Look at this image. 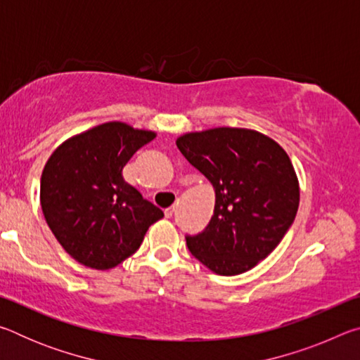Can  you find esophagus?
Instances as JSON below:
<instances>
[{
  "label": "esophagus",
  "instance_id": "obj_1",
  "mask_svg": "<svg viewBox=\"0 0 360 360\" xmlns=\"http://www.w3.org/2000/svg\"><path fill=\"white\" fill-rule=\"evenodd\" d=\"M173 212H174V208L172 206V208H167V210H165V216H167V217H172Z\"/></svg>",
  "mask_w": 360,
  "mask_h": 360
}]
</instances>
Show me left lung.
Returning a JSON list of instances; mask_svg holds the SVG:
<instances>
[{"mask_svg": "<svg viewBox=\"0 0 360 360\" xmlns=\"http://www.w3.org/2000/svg\"><path fill=\"white\" fill-rule=\"evenodd\" d=\"M176 146L216 193L208 227L186 238L188 251L216 275L251 270L281 243L300 203L288 152L264 133L231 127L184 133Z\"/></svg>", "mask_w": 360, "mask_h": 360, "instance_id": "8db88e82", "label": "left lung"}]
</instances>
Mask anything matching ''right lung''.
Returning <instances> with one entry per match:
<instances>
[{"label":"right lung","instance_id":"right-lung-1","mask_svg":"<svg viewBox=\"0 0 360 360\" xmlns=\"http://www.w3.org/2000/svg\"><path fill=\"white\" fill-rule=\"evenodd\" d=\"M157 136L106 122L63 141L47 158L39 200L57 241L79 264L109 270L136 252L162 210L122 178L133 154Z\"/></svg>","mask_w":360,"mask_h":360}]
</instances>
